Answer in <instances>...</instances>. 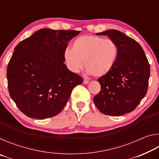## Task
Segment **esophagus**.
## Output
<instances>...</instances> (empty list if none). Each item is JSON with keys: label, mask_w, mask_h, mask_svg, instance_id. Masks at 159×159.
Returning a JSON list of instances; mask_svg holds the SVG:
<instances>
[{"label": "esophagus", "mask_w": 159, "mask_h": 159, "mask_svg": "<svg viewBox=\"0 0 159 159\" xmlns=\"http://www.w3.org/2000/svg\"><path fill=\"white\" fill-rule=\"evenodd\" d=\"M90 83V81L88 80H87V79H84L83 80V83H84V84H88V83Z\"/></svg>", "instance_id": "obj_1"}]
</instances>
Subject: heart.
Listing matches in <instances>:
<instances>
[{
	"instance_id": "b5f03b06",
	"label": "heart",
	"mask_w": 159,
	"mask_h": 159,
	"mask_svg": "<svg viewBox=\"0 0 159 159\" xmlns=\"http://www.w3.org/2000/svg\"><path fill=\"white\" fill-rule=\"evenodd\" d=\"M118 54V46L112 39L83 35L74 40L72 49L65 50L64 59L68 69L74 73L82 69L84 61L88 74L102 77L114 66Z\"/></svg>"
}]
</instances>
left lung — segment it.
Wrapping results in <instances>:
<instances>
[{
    "mask_svg": "<svg viewBox=\"0 0 159 159\" xmlns=\"http://www.w3.org/2000/svg\"><path fill=\"white\" fill-rule=\"evenodd\" d=\"M96 34L115 41L118 54L113 69L98 80L101 90L94 103L102 114L113 116L133 111L146 95L149 84L150 66L144 50L136 41L115 29Z\"/></svg>",
    "mask_w": 159,
    "mask_h": 159,
    "instance_id": "left-lung-1",
    "label": "left lung"
}]
</instances>
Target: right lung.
Instances as JSON below:
<instances>
[{
	"mask_svg": "<svg viewBox=\"0 0 159 159\" xmlns=\"http://www.w3.org/2000/svg\"><path fill=\"white\" fill-rule=\"evenodd\" d=\"M80 32L40 29L15 48L7 69L8 90L26 116L45 119L57 115L83 83L64 63L67 42Z\"/></svg>",
	"mask_w": 159,
	"mask_h": 159,
	"instance_id": "right-lung-1",
	"label": "right lung"
}]
</instances>
